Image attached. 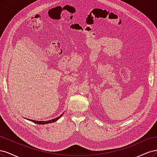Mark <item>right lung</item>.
I'll return each instance as SVG.
<instances>
[{
	"label": "right lung",
	"instance_id": "obj_1",
	"mask_svg": "<svg viewBox=\"0 0 157 157\" xmlns=\"http://www.w3.org/2000/svg\"><path fill=\"white\" fill-rule=\"evenodd\" d=\"M62 115H63V114H61V115L59 117L54 118V119H52V120H50V121H34V120H31V119H29V120L35 123V124H49V123L57 121Z\"/></svg>",
	"mask_w": 157,
	"mask_h": 157
}]
</instances>
